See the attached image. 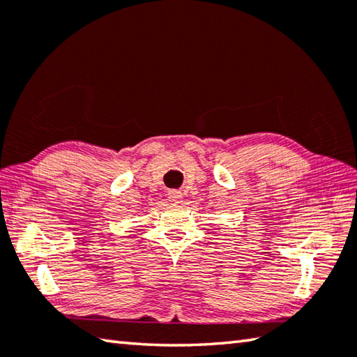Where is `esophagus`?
I'll return each instance as SVG.
<instances>
[{"label":"esophagus","instance_id":"34e87169","mask_svg":"<svg viewBox=\"0 0 357 357\" xmlns=\"http://www.w3.org/2000/svg\"><path fill=\"white\" fill-rule=\"evenodd\" d=\"M183 199V193L178 192V190H170L169 192V201L173 202V204H178Z\"/></svg>","mask_w":357,"mask_h":357}]
</instances>
